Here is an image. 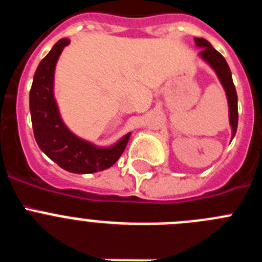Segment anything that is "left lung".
Masks as SVG:
<instances>
[{
  "label": "left lung",
  "mask_w": 262,
  "mask_h": 262,
  "mask_svg": "<svg viewBox=\"0 0 262 262\" xmlns=\"http://www.w3.org/2000/svg\"><path fill=\"white\" fill-rule=\"evenodd\" d=\"M194 41L198 47H203L201 51V56L209 62L210 66L215 69L217 77L221 80L224 90H226L227 98H228V107H230V123L232 127V138L235 136L237 129V120H239V113H237V94H236L235 85H233L232 76H231L230 67L209 41L203 38H194Z\"/></svg>",
  "instance_id": "8db88e82"
}]
</instances>
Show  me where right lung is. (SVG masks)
I'll return each mask as SVG.
<instances>
[{"mask_svg":"<svg viewBox=\"0 0 262 262\" xmlns=\"http://www.w3.org/2000/svg\"><path fill=\"white\" fill-rule=\"evenodd\" d=\"M68 39H60L38 66L30 90V111L34 136L51 160L71 173H94L110 168L124 152L131 134L110 148H97L75 136L64 126L53 99V73Z\"/></svg>","mask_w":262,"mask_h":262,"instance_id":"right-lung-1","label":"right lung"}]
</instances>
